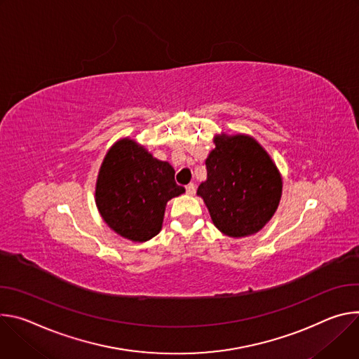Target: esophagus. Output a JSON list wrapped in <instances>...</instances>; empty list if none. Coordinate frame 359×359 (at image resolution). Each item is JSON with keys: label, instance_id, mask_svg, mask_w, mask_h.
<instances>
[{"label": "esophagus", "instance_id": "esophagus-1", "mask_svg": "<svg viewBox=\"0 0 359 359\" xmlns=\"http://www.w3.org/2000/svg\"><path fill=\"white\" fill-rule=\"evenodd\" d=\"M185 189H187V194H188V195H195L196 187H195V184H188V185L185 187Z\"/></svg>", "mask_w": 359, "mask_h": 359}]
</instances>
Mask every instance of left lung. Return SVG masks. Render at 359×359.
<instances>
[{"mask_svg":"<svg viewBox=\"0 0 359 359\" xmlns=\"http://www.w3.org/2000/svg\"><path fill=\"white\" fill-rule=\"evenodd\" d=\"M205 159L207 180L198 187L214 225L243 238L261 231L275 214L283 178L268 152L250 135H215Z\"/></svg>","mask_w":359,"mask_h":359,"instance_id":"left-lung-1","label":"left lung"}]
</instances>
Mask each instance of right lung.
I'll list each match as a JSON object with an SVG mask.
<instances>
[{"instance_id":"add662e5","label":"right lung","mask_w":359,"mask_h":359,"mask_svg":"<svg viewBox=\"0 0 359 359\" xmlns=\"http://www.w3.org/2000/svg\"><path fill=\"white\" fill-rule=\"evenodd\" d=\"M175 171L130 138L107 152L95 184V204L107 225L130 241L145 243L163 228L167 203L185 192Z\"/></svg>"}]
</instances>
